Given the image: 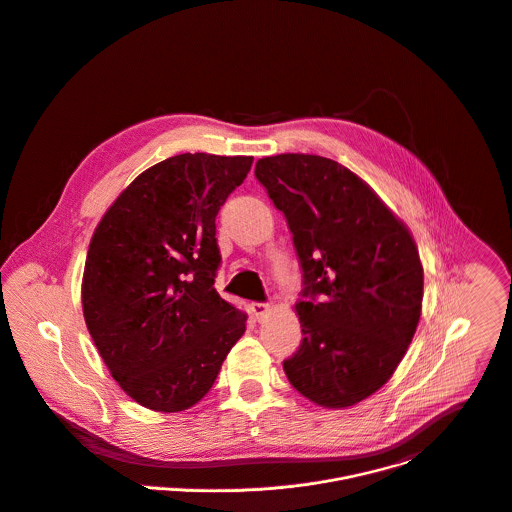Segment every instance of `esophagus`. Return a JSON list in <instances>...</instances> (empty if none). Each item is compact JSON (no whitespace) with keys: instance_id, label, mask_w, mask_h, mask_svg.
<instances>
[{"instance_id":"34e87169","label":"esophagus","mask_w":512,"mask_h":512,"mask_svg":"<svg viewBox=\"0 0 512 512\" xmlns=\"http://www.w3.org/2000/svg\"><path fill=\"white\" fill-rule=\"evenodd\" d=\"M269 310H271V305H265V303H253V305H251V312H253V316H255L257 320H263Z\"/></svg>"}]
</instances>
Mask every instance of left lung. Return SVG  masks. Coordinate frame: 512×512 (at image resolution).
Listing matches in <instances>:
<instances>
[{"mask_svg": "<svg viewBox=\"0 0 512 512\" xmlns=\"http://www.w3.org/2000/svg\"><path fill=\"white\" fill-rule=\"evenodd\" d=\"M305 273L299 352L283 368L312 404L346 409L396 372L419 324L423 265L408 225L342 164L316 154L257 160Z\"/></svg>", "mask_w": 512, "mask_h": 512, "instance_id": "left-lung-1", "label": "left lung"}]
</instances>
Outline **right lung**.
<instances>
[{
    "label": "right lung",
    "mask_w": 512,
    "mask_h": 512,
    "mask_svg": "<svg viewBox=\"0 0 512 512\" xmlns=\"http://www.w3.org/2000/svg\"><path fill=\"white\" fill-rule=\"evenodd\" d=\"M251 164L204 152L158 162L120 192L91 237L83 316L110 376L144 408H194L247 328L213 277L215 215Z\"/></svg>",
    "instance_id": "add662e5"
}]
</instances>
